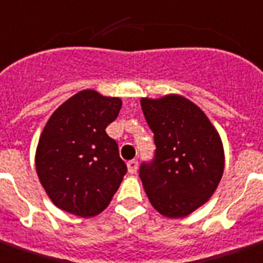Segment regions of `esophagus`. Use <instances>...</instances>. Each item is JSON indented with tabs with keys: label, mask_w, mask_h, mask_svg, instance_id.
I'll return each mask as SVG.
<instances>
[{
	"label": "esophagus",
	"mask_w": 263,
	"mask_h": 263,
	"mask_svg": "<svg viewBox=\"0 0 263 263\" xmlns=\"http://www.w3.org/2000/svg\"><path fill=\"white\" fill-rule=\"evenodd\" d=\"M127 167H128V172H129V174H136V171H138V161H136V160H131V161H128Z\"/></svg>",
	"instance_id": "obj_1"
}]
</instances>
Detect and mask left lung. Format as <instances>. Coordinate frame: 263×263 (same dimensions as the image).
Instances as JSON below:
<instances>
[{
	"instance_id": "8db88e82",
	"label": "left lung",
	"mask_w": 263,
	"mask_h": 263,
	"mask_svg": "<svg viewBox=\"0 0 263 263\" xmlns=\"http://www.w3.org/2000/svg\"><path fill=\"white\" fill-rule=\"evenodd\" d=\"M154 134V157L139 176L150 203L161 215L183 218L207 203L218 187L223 147L203 110L183 96L140 100Z\"/></svg>"
}]
</instances>
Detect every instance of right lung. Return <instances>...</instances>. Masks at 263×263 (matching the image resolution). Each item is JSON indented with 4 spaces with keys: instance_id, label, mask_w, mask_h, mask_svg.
<instances>
[{
    "instance_id": "right-lung-1",
    "label": "right lung",
    "mask_w": 263,
    "mask_h": 263,
    "mask_svg": "<svg viewBox=\"0 0 263 263\" xmlns=\"http://www.w3.org/2000/svg\"><path fill=\"white\" fill-rule=\"evenodd\" d=\"M123 102L85 89L55 110L37 153L38 178L56 207L81 218L95 216L111 201L127 165L106 127Z\"/></svg>"
}]
</instances>
